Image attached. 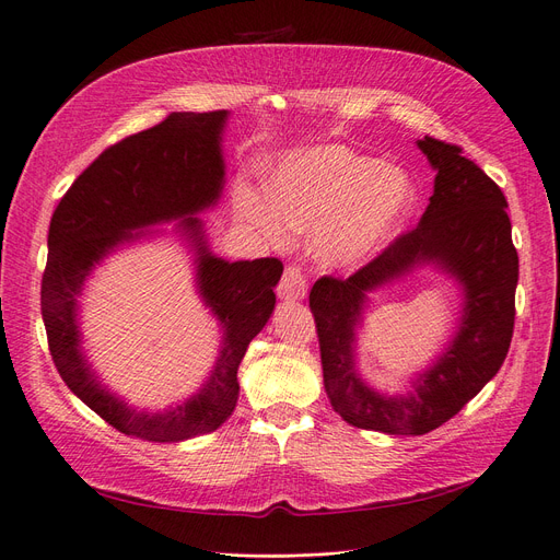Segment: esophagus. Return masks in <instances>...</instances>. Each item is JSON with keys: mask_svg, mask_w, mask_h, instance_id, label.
I'll use <instances>...</instances> for the list:
<instances>
[{"mask_svg": "<svg viewBox=\"0 0 560 560\" xmlns=\"http://www.w3.org/2000/svg\"><path fill=\"white\" fill-rule=\"evenodd\" d=\"M277 293L281 300H302L306 295V275L300 265H285Z\"/></svg>", "mask_w": 560, "mask_h": 560, "instance_id": "34e87169", "label": "esophagus"}]
</instances>
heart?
<instances>
[{"instance_id": "b5f03b06", "label": "heart", "mask_w": 560, "mask_h": 560, "mask_svg": "<svg viewBox=\"0 0 560 560\" xmlns=\"http://www.w3.org/2000/svg\"><path fill=\"white\" fill-rule=\"evenodd\" d=\"M270 194L275 207L245 194L252 220L275 237L283 235L285 222L315 226L313 249L329 265L366 260L415 203V185L402 168L346 145L290 155L275 172Z\"/></svg>"}]
</instances>
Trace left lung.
<instances>
[{
	"label": "left lung",
	"instance_id": "obj_1",
	"mask_svg": "<svg viewBox=\"0 0 560 560\" xmlns=\"http://www.w3.org/2000/svg\"><path fill=\"white\" fill-rule=\"evenodd\" d=\"M419 149L436 172L421 222L348 279L320 277L308 295L334 411L354 428L386 434H425L453 419L499 373L515 327L520 258L501 187L455 143L425 135ZM425 259L466 288V315L415 393L380 397L353 373V325L369 289Z\"/></svg>",
	"mask_w": 560,
	"mask_h": 560
}]
</instances>
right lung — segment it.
Returning <instances> with one entry per match:
<instances>
[{"label":"right lung","mask_w":560,"mask_h":560,"mask_svg":"<svg viewBox=\"0 0 560 560\" xmlns=\"http://www.w3.org/2000/svg\"><path fill=\"white\" fill-rule=\"evenodd\" d=\"M226 112H174L158 126L116 141L63 194L47 235L40 311L47 346L68 388L112 428L143 442L172 444L220 428L237 405V369L275 308L279 258L229 262L206 252L194 212L212 206L224 183L220 135ZM185 215L200 247V287L225 325L223 354L202 394L166 416H143L94 380L79 350L74 298L81 281L130 230Z\"/></svg>","instance_id":"obj_1"}]
</instances>
